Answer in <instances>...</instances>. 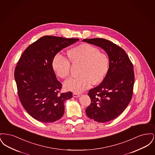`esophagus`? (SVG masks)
<instances>
[{"instance_id": "34e87169", "label": "esophagus", "mask_w": 155, "mask_h": 155, "mask_svg": "<svg viewBox=\"0 0 155 155\" xmlns=\"http://www.w3.org/2000/svg\"><path fill=\"white\" fill-rule=\"evenodd\" d=\"M73 97H77L80 96V94H78L77 93H73Z\"/></svg>"}]
</instances>
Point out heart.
Listing matches in <instances>:
<instances>
[{
	"instance_id": "b5f03b06",
	"label": "heart",
	"mask_w": 155,
	"mask_h": 155,
	"mask_svg": "<svg viewBox=\"0 0 155 155\" xmlns=\"http://www.w3.org/2000/svg\"><path fill=\"white\" fill-rule=\"evenodd\" d=\"M67 54L73 63H81L79 76L68 78L64 84L65 88L74 92H81L91 87L92 83L102 81L109 68V59L95 46L84 44L68 51ZM52 67L59 77L65 78L70 72L71 63L60 53L56 54L52 60Z\"/></svg>"
}]
</instances>
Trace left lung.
<instances>
[{
    "instance_id": "left-lung-1",
    "label": "left lung",
    "mask_w": 155,
    "mask_h": 155,
    "mask_svg": "<svg viewBox=\"0 0 155 155\" xmlns=\"http://www.w3.org/2000/svg\"><path fill=\"white\" fill-rule=\"evenodd\" d=\"M84 42L102 48L109 58V68L102 83L89 91L91 102L86 109L87 116L99 123L117 117L130 102L133 94L134 72L125 51L103 38L84 39Z\"/></svg>"
}]
</instances>
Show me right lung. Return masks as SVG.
I'll return each instance as SVG.
<instances>
[{
  "label": "right lung",
  "mask_w": 155,
  "mask_h": 155,
  "mask_svg": "<svg viewBox=\"0 0 155 155\" xmlns=\"http://www.w3.org/2000/svg\"><path fill=\"white\" fill-rule=\"evenodd\" d=\"M78 40L46 35L23 52L15 68V80L22 106L33 118L52 123L63 116L64 103L73 93L61 92L62 85L56 78L52 60L61 49Z\"/></svg>",
  "instance_id": "obj_1"
}]
</instances>
